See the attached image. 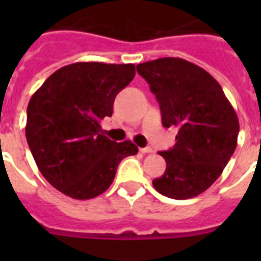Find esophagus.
<instances>
[{
  "label": "esophagus",
  "instance_id": "1",
  "mask_svg": "<svg viewBox=\"0 0 261 261\" xmlns=\"http://www.w3.org/2000/svg\"><path fill=\"white\" fill-rule=\"evenodd\" d=\"M139 151L143 153V154H150V153H153V149H151V147H141Z\"/></svg>",
  "mask_w": 261,
  "mask_h": 261
}]
</instances>
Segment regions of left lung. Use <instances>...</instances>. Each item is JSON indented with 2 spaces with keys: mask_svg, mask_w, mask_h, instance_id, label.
I'll return each instance as SVG.
<instances>
[{
  "mask_svg": "<svg viewBox=\"0 0 261 261\" xmlns=\"http://www.w3.org/2000/svg\"><path fill=\"white\" fill-rule=\"evenodd\" d=\"M160 104L164 127H176V145L160 151L165 173L153 180L160 194L190 199L221 176L237 146L240 123L218 81L181 58H160L137 65Z\"/></svg>",
  "mask_w": 261,
  "mask_h": 261,
  "instance_id": "8db88e82",
  "label": "left lung"
}]
</instances>
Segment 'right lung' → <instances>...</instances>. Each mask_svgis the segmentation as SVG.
Instances as JSON below:
<instances>
[{
    "label": "right lung",
    "mask_w": 261,
    "mask_h": 261,
    "mask_svg": "<svg viewBox=\"0 0 261 261\" xmlns=\"http://www.w3.org/2000/svg\"><path fill=\"white\" fill-rule=\"evenodd\" d=\"M134 75L133 63H71L32 94L27 142L40 173L62 194L80 200L96 198L110 188L119 163L138 153L131 141H111L100 126Z\"/></svg>",
    "instance_id": "obj_1"
}]
</instances>
